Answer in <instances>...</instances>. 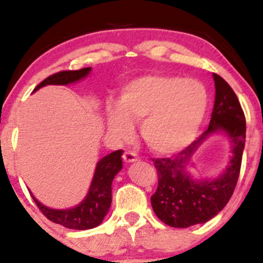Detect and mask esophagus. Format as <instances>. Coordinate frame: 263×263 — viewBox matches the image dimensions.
I'll return each mask as SVG.
<instances>
[{
	"label": "esophagus",
	"instance_id": "1",
	"mask_svg": "<svg viewBox=\"0 0 263 263\" xmlns=\"http://www.w3.org/2000/svg\"><path fill=\"white\" fill-rule=\"evenodd\" d=\"M123 159L125 163H133V162H137V160L139 159V157H138V154L134 153V152L128 151L123 154Z\"/></svg>",
	"mask_w": 263,
	"mask_h": 263
}]
</instances>
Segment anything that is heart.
Wrapping results in <instances>:
<instances>
[{
  "instance_id": "b5f03b06",
  "label": "heart",
  "mask_w": 263,
  "mask_h": 263,
  "mask_svg": "<svg viewBox=\"0 0 263 263\" xmlns=\"http://www.w3.org/2000/svg\"><path fill=\"white\" fill-rule=\"evenodd\" d=\"M208 105L204 85L194 79L145 75L123 87L117 105H109V130L125 138L140 120L143 139L158 153L185 148L196 138Z\"/></svg>"
}]
</instances>
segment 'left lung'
<instances>
[{
	"label": "left lung",
	"instance_id": "1",
	"mask_svg": "<svg viewBox=\"0 0 263 263\" xmlns=\"http://www.w3.org/2000/svg\"><path fill=\"white\" fill-rule=\"evenodd\" d=\"M216 100L210 126L176 157L153 159L158 174V188L151 197L158 218L176 228L205 223L218 214L232 197L241 171L246 140V118L238 98L221 76L213 74ZM223 130L233 143V158L221 177L197 182L185 166L203 140L214 131Z\"/></svg>",
	"mask_w": 263,
	"mask_h": 263
}]
</instances>
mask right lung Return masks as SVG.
Listing matches in <instances>:
<instances>
[{"label": "right lung", "instance_id": "right-lung-1", "mask_svg": "<svg viewBox=\"0 0 263 263\" xmlns=\"http://www.w3.org/2000/svg\"><path fill=\"white\" fill-rule=\"evenodd\" d=\"M90 70L91 67L59 71L41 81L33 91L45 85H67L70 83H75V81L85 78ZM121 154H123V151H115L104 157L98 163L89 193L85 199L75 208L51 210V208L42 205L31 194L32 199L35 200L36 205L42 212V214L53 223H58L66 228H71V230H90V228L97 227L103 222L104 217L106 216L110 204H111L112 179L117 176L118 172L123 168Z\"/></svg>", "mask_w": 263, "mask_h": 263}]
</instances>
